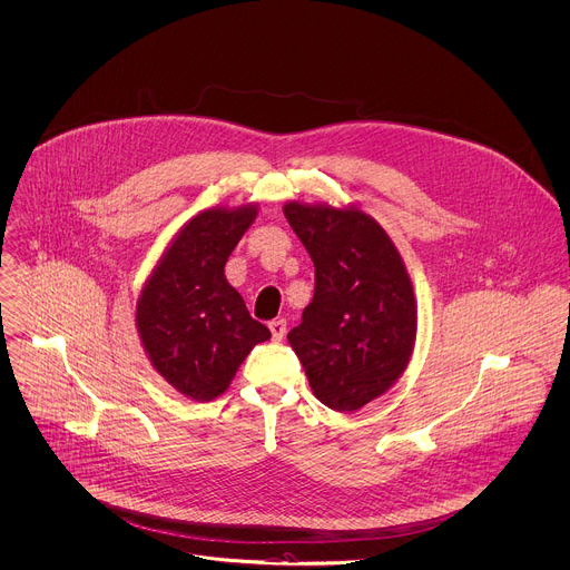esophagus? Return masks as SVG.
Returning a JSON list of instances; mask_svg holds the SVG:
<instances>
[{
  "mask_svg": "<svg viewBox=\"0 0 570 570\" xmlns=\"http://www.w3.org/2000/svg\"><path fill=\"white\" fill-rule=\"evenodd\" d=\"M268 328H271L275 342L284 340V335H286V322H284V320H273V322L268 324Z\"/></svg>",
  "mask_w": 570,
  "mask_h": 570,
  "instance_id": "obj_1",
  "label": "esophagus"
}]
</instances>
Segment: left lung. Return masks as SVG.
<instances>
[{
	"mask_svg": "<svg viewBox=\"0 0 570 570\" xmlns=\"http://www.w3.org/2000/svg\"><path fill=\"white\" fill-rule=\"evenodd\" d=\"M284 215L315 264V295L288 333L313 395L353 413L406 371L417 335V302L386 230L355 204L288 202Z\"/></svg>",
	"mask_w": 570,
	"mask_h": 570,
	"instance_id": "obj_1",
	"label": "left lung"
}]
</instances>
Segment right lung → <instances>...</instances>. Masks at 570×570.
Listing matches in <instances>:
<instances>
[{
	"label": "right lung",
	"instance_id": "right-lung-1",
	"mask_svg": "<svg viewBox=\"0 0 570 570\" xmlns=\"http://www.w3.org/2000/svg\"><path fill=\"white\" fill-rule=\"evenodd\" d=\"M257 217V204L208 208L173 237L135 308L153 368L184 397L210 402L271 331L250 317L224 266Z\"/></svg>",
	"mask_w": 570,
	"mask_h": 570
}]
</instances>
